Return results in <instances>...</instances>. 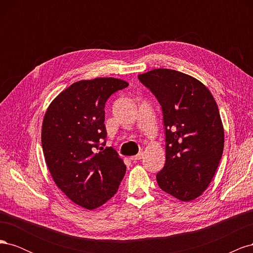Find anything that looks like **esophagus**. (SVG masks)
<instances>
[{
    "label": "esophagus",
    "instance_id": "34e87169",
    "mask_svg": "<svg viewBox=\"0 0 253 253\" xmlns=\"http://www.w3.org/2000/svg\"><path fill=\"white\" fill-rule=\"evenodd\" d=\"M142 158H143L142 152H141V153H138V154H137V155H134V156L129 157V159H131V160H140V159H142Z\"/></svg>",
    "mask_w": 253,
    "mask_h": 253
}]
</instances>
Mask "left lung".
Returning a JSON list of instances; mask_svg holds the SVG:
<instances>
[{
  "instance_id": "1",
  "label": "left lung",
  "mask_w": 253,
  "mask_h": 253,
  "mask_svg": "<svg viewBox=\"0 0 253 253\" xmlns=\"http://www.w3.org/2000/svg\"><path fill=\"white\" fill-rule=\"evenodd\" d=\"M162 105L166 164L159 188L182 202L203 194L223 155L224 127L210 90L183 73L156 68L138 76Z\"/></svg>"
}]
</instances>
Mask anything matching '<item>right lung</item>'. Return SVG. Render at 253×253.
<instances>
[{
  "label": "right lung",
  "instance_id": "1",
  "mask_svg": "<svg viewBox=\"0 0 253 253\" xmlns=\"http://www.w3.org/2000/svg\"><path fill=\"white\" fill-rule=\"evenodd\" d=\"M128 86L116 78L81 80L60 93L45 113L42 148L58 188L83 208L93 210L116 194L126 167L105 145L104 106Z\"/></svg>",
  "mask_w": 253,
  "mask_h": 253
}]
</instances>
